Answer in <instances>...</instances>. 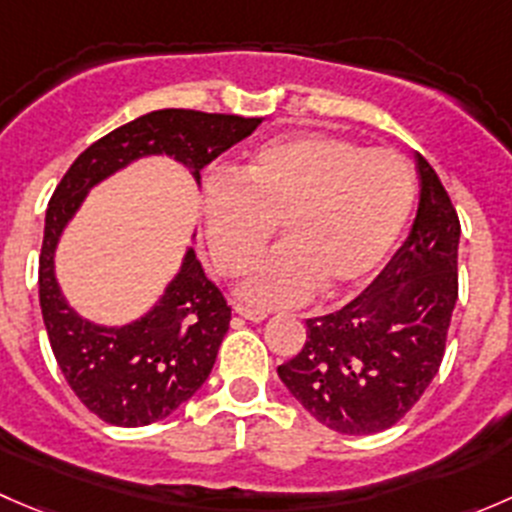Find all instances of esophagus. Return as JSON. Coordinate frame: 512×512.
I'll return each instance as SVG.
<instances>
[{
    "instance_id": "34e87169",
    "label": "esophagus",
    "mask_w": 512,
    "mask_h": 512,
    "mask_svg": "<svg viewBox=\"0 0 512 512\" xmlns=\"http://www.w3.org/2000/svg\"><path fill=\"white\" fill-rule=\"evenodd\" d=\"M235 314H240V317L247 319V322H265L267 319L265 312H260V309H247V307H242V304H237Z\"/></svg>"
}]
</instances>
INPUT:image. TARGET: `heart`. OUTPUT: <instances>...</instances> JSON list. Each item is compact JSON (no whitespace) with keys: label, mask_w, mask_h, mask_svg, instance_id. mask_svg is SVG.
<instances>
[{"label":"heart","mask_w":512,"mask_h":512,"mask_svg":"<svg viewBox=\"0 0 512 512\" xmlns=\"http://www.w3.org/2000/svg\"><path fill=\"white\" fill-rule=\"evenodd\" d=\"M409 163L329 133H289L260 143L240 175L203 180L210 257L223 275L245 270L280 223L282 245L237 285L247 304H302L324 287L344 294L379 272L414 208Z\"/></svg>","instance_id":"heart-1"}]
</instances>
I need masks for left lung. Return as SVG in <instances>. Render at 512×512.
Wrapping results in <instances>:
<instances>
[{
	"instance_id": "1",
	"label": "left lung",
	"mask_w": 512,
	"mask_h": 512,
	"mask_svg": "<svg viewBox=\"0 0 512 512\" xmlns=\"http://www.w3.org/2000/svg\"><path fill=\"white\" fill-rule=\"evenodd\" d=\"M421 198L404 245L339 312L307 319V342L277 366L319 423L347 436L394 426L428 389L458 299L461 223L436 170L416 156Z\"/></svg>"
}]
</instances>
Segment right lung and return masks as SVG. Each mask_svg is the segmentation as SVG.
I'll return each instance as SVG.
<instances>
[{
  "mask_svg": "<svg viewBox=\"0 0 512 512\" xmlns=\"http://www.w3.org/2000/svg\"><path fill=\"white\" fill-rule=\"evenodd\" d=\"M262 118L163 108L91 143L49 200L39 257V302L51 352L81 404L113 426L170 416L210 376L230 307L188 247L180 270L143 317L108 327L81 317L56 280V247L86 195L141 158L168 156L200 185V170L250 136ZM195 240V235H193Z\"/></svg>",
  "mask_w": 512,
  "mask_h": 512,
  "instance_id": "1",
  "label": "right lung"
}]
</instances>
